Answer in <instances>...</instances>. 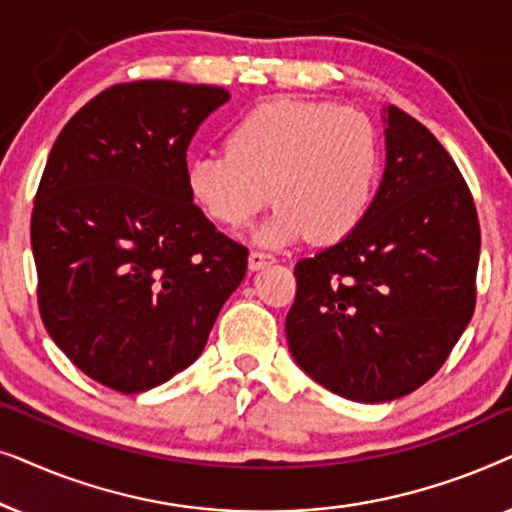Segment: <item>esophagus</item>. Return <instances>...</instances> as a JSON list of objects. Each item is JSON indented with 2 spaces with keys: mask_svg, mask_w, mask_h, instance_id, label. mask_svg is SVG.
<instances>
[{
  "mask_svg": "<svg viewBox=\"0 0 512 512\" xmlns=\"http://www.w3.org/2000/svg\"><path fill=\"white\" fill-rule=\"evenodd\" d=\"M270 261H272V254H268V251L251 249V254H249V268L251 270H261L263 265H268Z\"/></svg>",
  "mask_w": 512,
  "mask_h": 512,
  "instance_id": "obj_1",
  "label": "esophagus"
}]
</instances>
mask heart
Listing matches in <instances>:
<instances>
[{
	"label": "heart",
	"instance_id": "obj_1",
	"mask_svg": "<svg viewBox=\"0 0 512 512\" xmlns=\"http://www.w3.org/2000/svg\"><path fill=\"white\" fill-rule=\"evenodd\" d=\"M380 137L363 111L279 97L249 109L228 130L226 149L186 167L188 193L209 219L244 228L275 200L263 242L310 235L328 244L366 216L380 177Z\"/></svg>",
	"mask_w": 512,
	"mask_h": 512
}]
</instances>
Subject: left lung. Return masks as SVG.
I'll return each instance as SVG.
<instances>
[{"instance_id":"left-lung-1","label":"left lung","mask_w":512,"mask_h":512,"mask_svg":"<svg viewBox=\"0 0 512 512\" xmlns=\"http://www.w3.org/2000/svg\"><path fill=\"white\" fill-rule=\"evenodd\" d=\"M387 170L347 237L293 268L286 340L298 366L349 401L422 387L475 310L480 221L457 163L417 118L387 109Z\"/></svg>"}]
</instances>
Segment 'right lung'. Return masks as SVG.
Masks as SVG:
<instances>
[{"label":"right lung","instance_id":"1","mask_svg":"<svg viewBox=\"0 0 512 512\" xmlns=\"http://www.w3.org/2000/svg\"><path fill=\"white\" fill-rule=\"evenodd\" d=\"M228 90L116 83L55 139L32 209L41 321L81 373L139 394L191 366L249 251L195 205L186 149Z\"/></svg>","mask_w":512,"mask_h":512}]
</instances>
